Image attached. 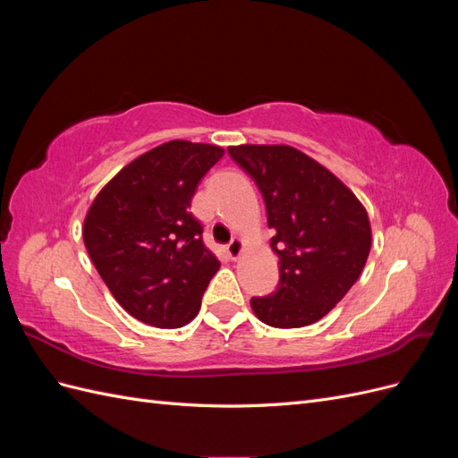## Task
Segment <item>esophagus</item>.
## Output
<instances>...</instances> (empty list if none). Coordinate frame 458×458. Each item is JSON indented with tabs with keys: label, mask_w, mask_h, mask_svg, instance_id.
Instances as JSON below:
<instances>
[{
	"label": "esophagus",
	"mask_w": 458,
	"mask_h": 458,
	"mask_svg": "<svg viewBox=\"0 0 458 458\" xmlns=\"http://www.w3.org/2000/svg\"><path fill=\"white\" fill-rule=\"evenodd\" d=\"M227 254L231 256V259H239V256L242 254V241L234 237V239L227 244Z\"/></svg>",
	"instance_id": "34e87169"
}]
</instances>
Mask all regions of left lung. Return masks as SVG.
Returning a JSON list of instances; mask_svg holds the SVG:
<instances>
[{
  "instance_id": "left-lung-1",
  "label": "left lung",
  "mask_w": 458,
  "mask_h": 458,
  "mask_svg": "<svg viewBox=\"0 0 458 458\" xmlns=\"http://www.w3.org/2000/svg\"><path fill=\"white\" fill-rule=\"evenodd\" d=\"M227 152L250 175L275 229L279 286L252 298L261 323L300 328L317 323L348 294L370 252L365 206L325 165L288 145H239Z\"/></svg>"
}]
</instances>
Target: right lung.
I'll return each instance as SVG.
<instances>
[{"label":"right lung","instance_id":"right-lung-1","mask_svg":"<svg viewBox=\"0 0 458 458\" xmlns=\"http://www.w3.org/2000/svg\"><path fill=\"white\" fill-rule=\"evenodd\" d=\"M224 152L168 141L130 162L95 197L81 231L88 254L137 321L179 328L197 317L219 261L202 242L191 200Z\"/></svg>","mask_w":458,"mask_h":458}]
</instances>
